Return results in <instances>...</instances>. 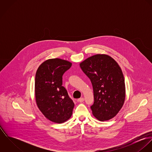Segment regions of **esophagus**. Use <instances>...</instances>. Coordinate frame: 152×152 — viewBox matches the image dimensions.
I'll return each instance as SVG.
<instances>
[{"label": "esophagus", "instance_id": "obj_1", "mask_svg": "<svg viewBox=\"0 0 152 152\" xmlns=\"http://www.w3.org/2000/svg\"><path fill=\"white\" fill-rule=\"evenodd\" d=\"M84 98H80L78 99V101L80 102H84Z\"/></svg>", "mask_w": 152, "mask_h": 152}]
</instances>
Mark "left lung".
Segmentation results:
<instances>
[{
	"mask_svg": "<svg viewBox=\"0 0 152 152\" xmlns=\"http://www.w3.org/2000/svg\"><path fill=\"white\" fill-rule=\"evenodd\" d=\"M80 65L93 87L92 114L100 121L113 118L122 108L125 99V80L119 65L106 54L94 55Z\"/></svg>",
	"mask_w": 152,
	"mask_h": 152,
	"instance_id": "1",
	"label": "left lung"
}]
</instances>
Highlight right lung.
Wrapping results in <instances>:
<instances>
[{
	"mask_svg": "<svg viewBox=\"0 0 152 152\" xmlns=\"http://www.w3.org/2000/svg\"><path fill=\"white\" fill-rule=\"evenodd\" d=\"M72 64L64 60H46L38 68L35 77L36 104L48 120L61 124L70 118L74 107L63 84V75Z\"/></svg>",
	"mask_w": 152,
	"mask_h": 152,
	"instance_id": "add662e5",
	"label": "right lung"
}]
</instances>
